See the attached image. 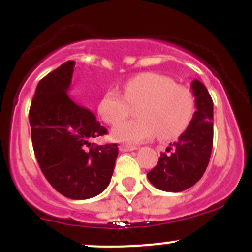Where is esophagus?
Here are the masks:
<instances>
[{
  "label": "esophagus",
  "mask_w": 252,
  "mask_h": 252,
  "mask_svg": "<svg viewBox=\"0 0 252 252\" xmlns=\"http://www.w3.org/2000/svg\"><path fill=\"white\" fill-rule=\"evenodd\" d=\"M120 150H121V151H133V150H137V146L124 144V145L120 146Z\"/></svg>",
  "instance_id": "obj_1"
}]
</instances>
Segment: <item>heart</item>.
Here are the masks:
<instances>
[{
  "instance_id": "obj_1",
  "label": "heart",
  "mask_w": 252,
  "mask_h": 252,
  "mask_svg": "<svg viewBox=\"0 0 252 252\" xmlns=\"http://www.w3.org/2000/svg\"><path fill=\"white\" fill-rule=\"evenodd\" d=\"M139 104L137 120L122 122L129 112V104ZM98 112L107 124H116L111 136L116 141L137 144L153 139L158 132L164 140L183 132L194 113L192 93L178 87L173 79L155 73L131 78L124 86V94L111 88L98 103Z\"/></svg>"
}]
</instances>
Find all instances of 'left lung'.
<instances>
[{
	"mask_svg": "<svg viewBox=\"0 0 252 252\" xmlns=\"http://www.w3.org/2000/svg\"><path fill=\"white\" fill-rule=\"evenodd\" d=\"M195 112L178 141L170 144L148 173L155 188L165 192H183L194 186L206 171L213 145V102L206 86L198 79L190 84Z\"/></svg>",
	"mask_w": 252,
	"mask_h": 252,
	"instance_id": "1",
	"label": "left lung"
}]
</instances>
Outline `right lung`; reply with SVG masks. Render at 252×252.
<instances>
[{
    "instance_id": "obj_1",
    "label": "right lung",
    "mask_w": 252,
    "mask_h": 252,
    "mask_svg": "<svg viewBox=\"0 0 252 252\" xmlns=\"http://www.w3.org/2000/svg\"><path fill=\"white\" fill-rule=\"evenodd\" d=\"M74 65L68 60L39 82L29 121L35 157L46 180L64 197L88 199L110 184L119 148L91 144L107 130L69 97Z\"/></svg>"
}]
</instances>
